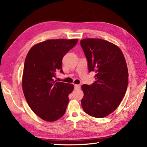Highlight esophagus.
<instances>
[{
	"mask_svg": "<svg viewBox=\"0 0 147 147\" xmlns=\"http://www.w3.org/2000/svg\"><path fill=\"white\" fill-rule=\"evenodd\" d=\"M80 85H74V89H80Z\"/></svg>",
	"mask_w": 147,
	"mask_h": 147,
	"instance_id": "obj_1",
	"label": "esophagus"
}]
</instances>
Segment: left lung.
<instances>
[{"instance_id":"obj_1","label":"left lung","mask_w":147,"mask_h":147,"mask_svg":"<svg viewBox=\"0 0 147 147\" xmlns=\"http://www.w3.org/2000/svg\"><path fill=\"white\" fill-rule=\"evenodd\" d=\"M80 45L89 72L96 73L92 85L82 86V106L92 117H105L116 109L126 93L128 71L125 58L117 45L104 40L86 38Z\"/></svg>"}]
</instances>
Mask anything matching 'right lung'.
<instances>
[{"mask_svg":"<svg viewBox=\"0 0 147 147\" xmlns=\"http://www.w3.org/2000/svg\"><path fill=\"white\" fill-rule=\"evenodd\" d=\"M78 39L48 40L33 46L24 64L22 87L28 104L43 120L52 122L65 113L72 84L55 82L57 71L63 73L62 60Z\"/></svg>","mask_w":147,"mask_h":147,"instance_id":"add662e5","label":"right lung"}]
</instances>
